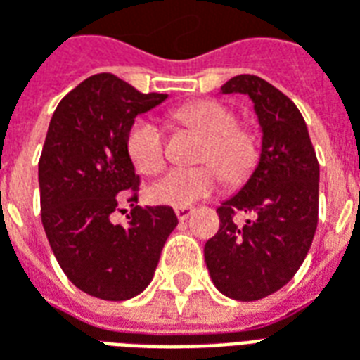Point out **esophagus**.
Returning <instances> with one entry per match:
<instances>
[{"label":"esophagus","mask_w":360,"mask_h":360,"mask_svg":"<svg viewBox=\"0 0 360 360\" xmlns=\"http://www.w3.org/2000/svg\"><path fill=\"white\" fill-rule=\"evenodd\" d=\"M191 214H193V208H191V206H177V208H175V216H177L179 221L187 219Z\"/></svg>","instance_id":"esophagus-1"}]
</instances>
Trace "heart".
<instances>
[{
	"label": "heart",
	"mask_w": 360,
	"mask_h": 360,
	"mask_svg": "<svg viewBox=\"0 0 360 360\" xmlns=\"http://www.w3.org/2000/svg\"><path fill=\"white\" fill-rule=\"evenodd\" d=\"M181 125L202 134L204 142L196 160L202 165L172 169L152 185L150 198L167 206H188L210 196L218 187V177L239 187L257 169L260 141L255 129L237 123V115L226 103L216 100L181 105L172 113ZM127 152L134 167L144 175L162 172L165 165V139L152 119H139L127 134Z\"/></svg>",
	"instance_id": "b5f03b06"
}]
</instances>
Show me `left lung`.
<instances>
[{
    "label": "left lung",
    "instance_id": "left-lung-1",
    "mask_svg": "<svg viewBox=\"0 0 360 360\" xmlns=\"http://www.w3.org/2000/svg\"><path fill=\"white\" fill-rule=\"evenodd\" d=\"M255 102L262 154L247 185L219 206V229L204 245L214 285L235 301H258L293 278L318 226L320 165L301 111L257 75H237L221 86ZM237 213L250 218L234 221Z\"/></svg>",
    "mask_w": 360,
    "mask_h": 360
}]
</instances>
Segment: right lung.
<instances>
[{
    "instance_id": "1",
    "label": "right lung",
    "mask_w": 360,
    "mask_h": 360,
    "mask_svg": "<svg viewBox=\"0 0 360 360\" xmlns=\"http://www.w3.org/2000/svg\"><path fill=\"white\" fill-rule=\"evenodd\" d=\"M165 98L92 75L59 102L48 127L38 162L44 231L67 278L103 301L146 289L177 226L169 206H136L141 179L127 152L134 117ZM123 198L134 206L127 226L110 221Z\"/></svg>"
}]
</instances>
